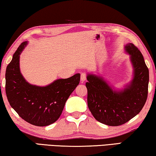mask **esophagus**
Here are the masks:
<instances>
[{"mask_svg":"<svg viewBox=\"0 0 156 156\" xmlns=\"http://www.w3.org/2000/svg\"><path fill=\"white\" fill-rule=\"evenodd\" d=\"M86 80V74L85 73H82L81 74V81L84 82Z\"/></svg>","mask_w":156,"mask_h":156,"instance_id":"esophagus-1","label":"esophagus"}]
</instances>
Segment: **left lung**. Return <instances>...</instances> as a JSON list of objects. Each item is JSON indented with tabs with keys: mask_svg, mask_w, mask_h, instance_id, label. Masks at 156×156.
<instances>
[{
	"mask_svg": "<svg viewBox=\"0 0 156 156\" xmlns=\"http://www.w3.org/2000/svg\"><path fill=\"white\" fill-rule=\"evenodd\" d=\"M125 49L131 55L134 76L124 90L114 91L100 76H87L88 108L97 120L108 126L129 122L141 111L147 99L149 74L144 57L133 43H128Z\"/></svg>",
	"mask_w": 156,
	"mask_h": 156,
	"instance_id": "8db88e82",
	"label": "left lung"
}]
</instances>
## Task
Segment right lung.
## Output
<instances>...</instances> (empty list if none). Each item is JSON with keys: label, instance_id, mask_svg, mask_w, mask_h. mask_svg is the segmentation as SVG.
Returning a JSON list of instances; mask_svg holds the SVG:
<instances>
[{"label": "right lung", "instance_id": "1", "mask_svg": "<svg viewBox=\"0 0 156 156\" xmlns=\"http://www.w3.org/2000/svg\"><path fill=\"white\" fill-rule=\"evenodd\" d=\"M27 45L23 42L7 66L5 93L8 101L23 119L34 126H45L58 119L66 101L79 85L80 74L60 79L44 87L31 85L20 72L19 57Z\"/></svg>", "mask_w": 156, "mask_h": 156}]
</instances>
